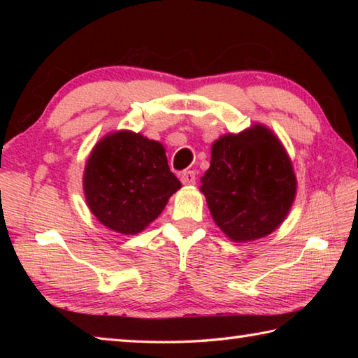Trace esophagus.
Wrapping results in <instances>:
<instances>
[{
    "instance_id": "34e87169",
    "label": "esophagus",
    "mask_w": 358,
    "mask_h": 358,
    "mask_svg": "<svg viewBox=\"0 0 358 358\" xmlns=\"http://www.w3.org/2000/svg\"><path fill=\"white\" fill-rule=\"evenodd\" d=\"M196 172L194 171H185L180 173V180L183 185H194L196 183Z\"/></svg>"
}]
</instances>
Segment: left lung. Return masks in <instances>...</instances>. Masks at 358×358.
Here are the masks:
<instances>
[{
  "mask_svg": "<svg viewBox=\"0 0 358 358\" xmlns=\"http://www.w3.org/2000/svg\"><path fill=\"white\" fill-rule=\"evenodd\" d=\"M201 181L211 216L234 241L273 232L287 216L296 191L286 150L260 124L216 141Z\"/></svg>",
  "mask_w": 358,
  "mask_h": 358,
  "instance_id": "left-lung-1",
  "label": "left lung"
}]
</instances>
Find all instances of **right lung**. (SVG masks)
Segmentation results:
<instances>
[{
	"label": "right lung",
	"mask_w": 358,
	"mask_h": 358,
	"mask_svg": "<svg viewBox=\"0 0 358 358\" xmlns=\"http://www.w3.org/2000/svg\"><path fill=\"white\" fill-rule=\"evenodd\" d=\"M180 187L164 147L129 131L102 138L83 175L90 210L106 227L126 235L138 234L155 221Z\"/></svg>",
	"instance_id": "1"
}]
</instances>
